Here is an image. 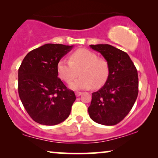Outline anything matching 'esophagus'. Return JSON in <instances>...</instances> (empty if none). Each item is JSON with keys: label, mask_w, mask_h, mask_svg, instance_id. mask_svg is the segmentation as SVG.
I'll use <instances>...</instances> for the list:
<instances>
[{"label": "esophagus", "mask_w": 158, "mask_h": 158, "mask_svg": "<svg viewBox=\"0 0 158 158\" xmlns=\"http://www.w3.org/2000/svg\"><path fill=\"white\" fill-rule=\"evenodd\" d=\"M81 95H82V93L81 92H76L75 93V96H76L77 97H78L81 96Z\"/></svg>", "instance_id": "obj_1"}]
</instances>
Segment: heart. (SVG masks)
Returning a JSON list of instances; mask_svg holds the SVG:
<instances>
[{"label":"heart","mask_w":158,"mask_h":158,"mask_svg":"<svg viewBox=\"0 0 158 158\" xmlns=\"http://www.w3.org/2000/svg\"><path fill=\"white\" fill-rule=\"evenodd\" d=\"M58 75L62 81L70 82L80 74L81 76L71 82L69 86L75 90L94 89L102 87L110 74L106 60L87 49H79L71 54L70 60L61 59L57 64Z\"/></svg>","instance_id":"heart-1"}]
</instances>
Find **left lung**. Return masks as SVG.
I'll return each mask as SVG.
<instances>
[{"label":"left lung","mask_w":158,"mask_h":158,"mask_svg":"<svg viewBox=\"0 0 158 158\" xmlns=\"http://www.w3.org/2000/svg\"><path fill=\"white\" fill-rule=\"evenodd\" d=\"M90 47L108 62L110 74L104 85L92 94L88 114L93 121L100 124H117L131 111L137 98V70L125 52L109 44Z\"/></svg>","instance_id":"obj_1"}]
</instances>
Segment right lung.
<instances>
[{"instance_id": "1", "label": "right lung", "mask_w": 158, "mask_h": 158, "mask_svg": "<svg viewBox=\"0 0 158 158\" xmlns=\"http://www.w3.org/2000/svg\"><path fill=\"white\" fill-rule=\"evenodd\" d=\"M73 47L44 44L29 52L21 62L19 95L26 111L39 124L56 125L70 115L76 97L57 77V64Z\"/></svg>"}]
</instances>
